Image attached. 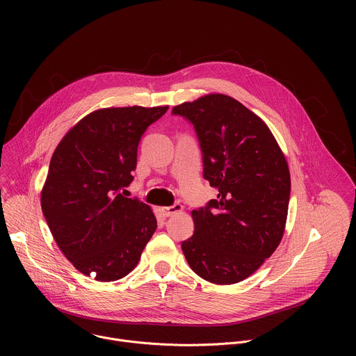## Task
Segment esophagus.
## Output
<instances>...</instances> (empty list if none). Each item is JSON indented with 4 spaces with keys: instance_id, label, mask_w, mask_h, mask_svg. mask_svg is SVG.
I'll return each instance as SVG.
<instances>
[{
    "instance_id": "1",
    "label": "esophagus",
    "mask_w": 356,
    "mask_h": 356,
    "mask_svg": "<svg viewBox=\"0 0 356 356\" xmlns=\"http://www.w3.org/2000/svg\"><path fill=\"white\" fill-rule=\"evenodd\" d=\"M183 206L181 204H175V206H170V207H163L162 209V213H163V216H166V217H172V216H175V214H177V213H181L183 211Z\"/></svg>"
}]
</instances>
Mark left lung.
Returning <instances> with one entry per match:
<instances>
[{
    "label": "left lung",
    "mask_w": 356,
    "mask_h": 356,
    "mask_svg": "<svg viewBox=\"0 0 356 356\" xmlns=\"http://www.w3.org/2000/svg\"><path fill=\"white\" fill-rule=\"evenodd\" d=\"M197 132L204 179L217 200L193 210L194 234L183 241L187 264L214 284L255 273L279 246L286 227L290 172L269 127L235 98L207 94L172 111Z\"/></svg>",
    "instance_id": "obj_1"
}]
</instances>
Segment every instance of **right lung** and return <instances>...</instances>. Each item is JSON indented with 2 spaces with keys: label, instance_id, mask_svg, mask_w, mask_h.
<instances>
[{
  "label": "right lung",
  "instance_id": "right-lung-1",
  "mask_svg": "<svg viewBox=\"0 0 356 356\" xmlns=\"http://www.w3.org/2000/svg\"><path fill=\"white\" fill-rule=\"evenodd\" d=\"M163 107H111L90 113L59 142L40 206L63 255L86 276L114 282L135 269L156 231L152 209L121 193L134 180L138 145Z\"/></svg>",
  "mask_w": 356,
  "mask_h": 356
}]
</instances>
